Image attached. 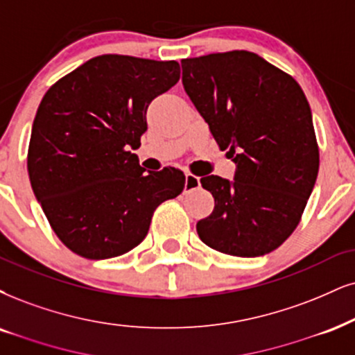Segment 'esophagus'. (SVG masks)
Wrapping results in <instances>:
<instances>
[{
	"mask_svg": "<svg viewBox=\"0 0 355 355\" xmlns=\"http://www.w3.org/2000/svg\"><path fill=\"white\" fill-rule=\"evenodd\" d=\"M200 187V179L194 174H186V182H184V194L187 192H192Z\"/></svg>",
	"mask_w": 355,
	"mask_h": 355,
	"instance_id": "1",
	"label": "esophagus"
}]
</instances>
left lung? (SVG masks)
<instances>
[{"mask_svg": "<svg viewBox=\"0 0 355 355\" xmlns=\"http://www.w3.org/2000/svg\"><path fill=\"white\" fill-rule=\"evenodd\" d=\"M182 85L220 150L234 179L204 176L216 207L198 222L214 250L261 257L298 225L316 184L319 150L304 92L291 76L248 51L184 59Z\"/></svg>", "mask_w": 355, "mask_h": 355, "instance_id": "left-lung-1", "label": "left lung"}]
</instances>
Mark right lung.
Segmentation results:
<instances>
[{
	"label": "right lung",
	"mask_w": 355,
	"mask_h": 355,
	"mask_svg": "<svg viewBox=\"0 0 355 355\" xmlns=\"http://www.w3.org/2000/svg\"><path fill=\"white\" fill-rule=\"evenodd\" d=\"M176 60L107 54L55 82L34 118L28 173L65 247L89 260L123 255L150 230L155 209L184 189L181 169L148 171L131 150L151 100L179 80Z\"/></svg>",
	"instance_id": "add662e5"
}]
</instances>
